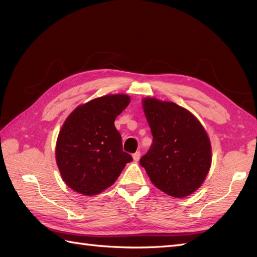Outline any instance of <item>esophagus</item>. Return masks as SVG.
<instances>
[{
    "label": "esophagus",
    "mask_w": 257,
    "mask_h": 257,
    "mask_svg": "<svg viewBox=\"0 0 257 257\" xmlns=\"http://www.w3.org/2000/svg\"><path fill=\"white\" fill-rule=\"evenodd\" d=\"M133 158H134V160H135V161H138V160L140 159V152H139V151L135 152V154L133 155Z\"/></svg>",
    "instance_id": "34e87169"
}]
</instances>
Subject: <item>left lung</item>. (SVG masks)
<instances>
[{"mask_svg": "<svg viewBox=\"0 0 257 257\" xmlns=\"http://www.w3.org/2000/svg\"><path fill=\"white\" fill-rule=\"evenodd\" d=\"M143 105L154 138L140 165L162 192L174 198L191 194L203 183L211 167V145L204 128L174 102L146 98Z\"/></svg>", "mask_w": 257, "mask_h": 257, "instance_id": "obj_1", "label": "left lung"}]
</instances>
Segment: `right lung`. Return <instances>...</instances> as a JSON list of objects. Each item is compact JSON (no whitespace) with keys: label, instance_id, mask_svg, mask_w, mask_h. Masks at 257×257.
I'll return each mask as SVG.
<instances>
[{"label":"right lung","instance_id":"right-lung-1","mask_svg":"<svg viewBox=\"0 0 257 257\" xmlns=\"http://www.w3.org/2000/svg\"><path fill=\"white\" fill-rule=\"evenodd\" d=\"M127 95H107L77 107L59 132L56 162L70 189L94 195L110 187L133 157L122 150L114 119L129 105Z\"/></svg>","mask_w":257,"mask_h":257}]
</instances>
